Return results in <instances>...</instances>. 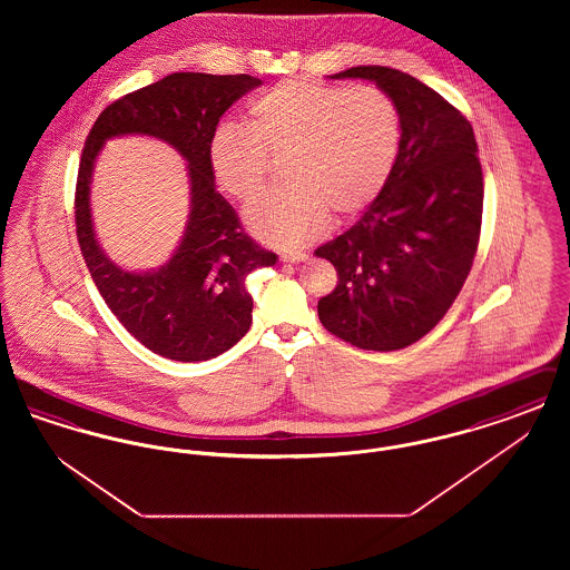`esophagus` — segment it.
<instances>
[{
	"instance_id": "1",
	"label": "esophagus",
	"mask_w": 570,
	"mask_h": 570,
	"mask_svg": "<svg viewBox=\"0 0 570 570\" xmlns=\"http://www.w3.org/2000/svg\"><path fill=\"white\" fill-rule=\"evenodd\" d=\"M279 261L282 263H303V261H307V254L305 252H286L279 256Z\"/></svg>"
}]
</instances>
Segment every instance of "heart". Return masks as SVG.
Wrapping results in <instances>:
<instances>
[{
    "label": "heart",
    "instance_id": "heart-1",
    "mask_svg": "<svg viewBox=\"0 0 570 570\" xmlns=\"http://www.w3.org/2000/svg\"><path fill=\"white\" fill-rule=\"evenodd\" d=\"M402 142L400 112L376 87L282 81L247 105V126L219 124L209 140L217 184L242 203L269 179L284 156L286 186L247 212L252 233L275 247L314 242L328 214L363 212L384 188Z\"/></svg>",
    "mask_w": 570,
    "mask_h": 570
}]
</instances>
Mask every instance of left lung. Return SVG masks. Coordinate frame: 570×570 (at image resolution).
Listing matches in <instances>:
<instances>
[{
  "mask_svg": "<svg viewBox=\"0 0 570 570\" xmlns=\"http://www.w3.org/2000/svg\"><path fill=\"white\" fill-rule=\"evenodd\" d=\"M331 79L379 85L400 112L402 142L376 200L314 254L337 272L318 318L363 351H400L434 328L470 273L483 217V170L470 121L425 82L386 66Z\"/></svg>",
  "mask_w": 570,
  "mask_h": 570,
  "instance_id": "obj_1",
  "label": "left lung"
}]
</instances>
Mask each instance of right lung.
<instances>
[{
  "mask_svg": "<svg viewBox=\"0 0 570 570\" xmlns=\"http://www.w3.org/2000/svg\"><path fill=\"white\" fill-rule=\"evenodd\" d=\"M261 79L249 75L175 72L109 105L82 147L75 217L85 265L100 295L130 335L173 361H207L233 348L252 325L245 277L277 256L254 244L216 190L209 140L219 117ZM154 135L187 160L191 216L174 256L158 271L126 273L97 244L88 191L104 142L115 135Z\"/></svg>",
  "mask_w": 570,
  "mask_h": 570,
  "instance_id": "right-lung-1",
  "label": "right lung"
}]
</instances>
